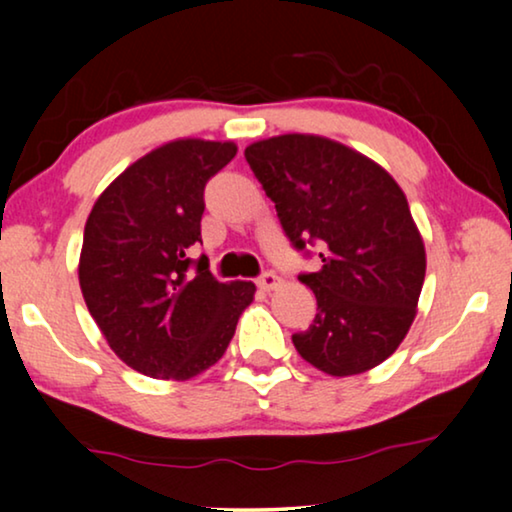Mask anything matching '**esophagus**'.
<instances>
[{
	"label": "esophagus",
	"mask_w": 512,
	"mask_h": 512,
	"mask_svg": "<svg viewBox=\"0 0 512 512\" xmlns=\"http://www.w3.org/2000/svg\"><path fill=\"white\" fill-rule=\"evenodd\" d=\"M277 284H279V277L275 272H263V275L258 277V286H261L263 291H272Z\"/></svg>",
	"instance_id": "obj_1"
}]
</instances>
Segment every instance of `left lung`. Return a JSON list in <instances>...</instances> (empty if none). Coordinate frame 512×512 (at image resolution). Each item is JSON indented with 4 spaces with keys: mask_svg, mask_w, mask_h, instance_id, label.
I'll use <instances>...</instances> for the list:
<instances>
[{
    "mask_svg": "<svg viewBox=\"0 0 512 512\" xmlns=\"http://www.w3.org/2000/svg\"><path fill=\"white\" fill-rule=\"evenodd\" d=\"M244 158L293 247L321 249V270L300 275L317 317L293 335L298 354L333 377L380 366L408 335L426 275L401 186L375 160L319 135L261 139Z\"/></svg>",
    "mask_w": 512,
    "mask_h": 512,
    "instance_id": "8db88e82",
    "label": "left lung"
}]
</instances>
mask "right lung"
Returning <instances> with one entry per match:
<instances>
[{
  "instance_id": "1",
  "label": "right lung",
  "mask_w": 512,
  "mask_h": 512,
  "mask_svg": "<svg viewBox=\"0 0 512 512\" xmlns=\"http://www.w3.org/2000/svg\"><path fill=\"white\" fill-rule=\"evenodd\" d=\"M233 142L184 137L135 160L90 209L79 258L88 312L123 363L156 380H191L226 354L251 282H216L202 242L205 184L235 158Z\"/></svg>"
}]
</instances>
